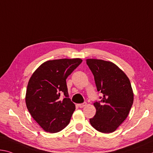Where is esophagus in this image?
Segmentation results:
<instances>
[{"instance_id": "esophagus-1", "label": "esophagus", "mask_w": 153, "mask_h": 153, "mask_svg": "<svg viewBox=\"0 0 153 153\" xmlns=\"http://www.w3.org/2000/svg\"><path fill=\"white\" fill-rule=\"evenodd\" d=\"M86 103H80V104H78V105H77V106H78V107H79V108H84V106H86Z\"/></svg>"}]
</instances>
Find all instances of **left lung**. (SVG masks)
Segmentation results:
<instances>
[{"instance_id":"obj_1","label":"left lung","mask_w":153,"mask_h":153,"mask_svg":"<svg viewBox=\"0 0 153 153\" xmlns=\"http://www.w3.org/2000/svg\"><path fill=\"white\" fill-rule=\"evenodd\" d=\"M86 60L97 91L103 94L101 101L93 104L96 114L90 123L99 132L112 133L127 118L133 105V92L129 79L112 62L93 59Z\"/></svg>"}]
</instances>
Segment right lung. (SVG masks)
<instances>
[{
	"mask_svg": "<svg viewBox=\"0 0 153 153\" xmlns=\"http://www.w3.org/2000/svg\"><path fill=\"white\" fill-rule=\"evenodd\" d=\"M82 62L80 59L48 60L39 67L29 79L26 107L42 129L57 133L69 125L76 105L69 97L66 79ZM64 94L65 98L59 99Z\"/></svg>",
	"mask_w": 153,
	"mask_h": 153,
	"instance_id": "right-lung-1",
	"label": "right lung"
}]
</instances>
